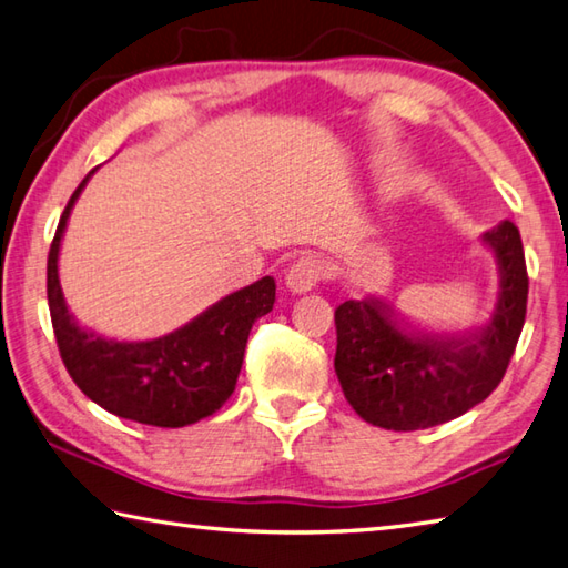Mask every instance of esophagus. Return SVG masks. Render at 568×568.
Here are the masks:
<instances>
[{"label":"esophagus","instance_id":"esophagus-1","mask_svg":"<svg viewBox=\"0 0 568 568\" xmlns=\"http://www.w3.org/2000/svg\"><path fill=\"white\" fill-rule=\"evenodd\" d=\"M320 277H323V263L315 255H303L287 267L285 285L291 287V293H307L320 283Z\"/></svg>","mask_w":568,"mask_h":568}]
</instances>
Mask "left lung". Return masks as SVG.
Returning <instances> with one entry per match:
<instances>
[{
    "mask_svg": "<svg viewBox=\"0 0 568 568\" xmlns=\"http://www.w3.org/2000/svg\"><path fill=\"white\" fill-rule=\"evenodd\" d=\"M497 255L499 291L489 317L462 335L417 333L375 297L335 311V373L349 405L375 427L412 432L449 422L501 383L527 317L529 277L511 221L481 235Z\"/></svg>",
    "mask_w": 568,
    "mask_h": 568,
    "instance_id": "left-lung-1",
    "label": "left lung"
}]
</instances>
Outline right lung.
Here are the masks:
<instances>
[{"label": "right lung", "instance_id": "right-lung-1", "mask_svg": "<svg viewBox=\"0 0 568 568\" xmlns=\"http://www.w3.org/2000/svg\"><path fill=\"white\" fill-rule=\"evenodd\" d=\"M94 171L61 213L47 261L49 313L61 359L77 387L111 415L153 427L193 425L233 395L251 327L273 311L275 281L265 275L156 339L126 343L81 327L61 293L59 248L71 209Z\"/></svg>", "mask_w": 568, "mask_h": 568}]
</instances>
